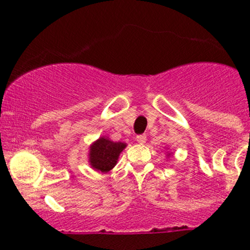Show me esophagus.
<instances>
[{
    "label": "esophagus",
    "mask_w": 250,
    "mask_h": 250,
    "mask_svg": "<svg viewBox=\"0 0 250 250\" xmlns=\"http://www.w3.org/2000/svg\"><path fill=\"white\" fill-rule=\"evenodd\" d=\"M136 141L139 142V143H141V145H143V143L147 141V136H146L145 134L137 135V136H136Z\"/></svg>",
    "instance_id": "34e87169"
}]
</instances>
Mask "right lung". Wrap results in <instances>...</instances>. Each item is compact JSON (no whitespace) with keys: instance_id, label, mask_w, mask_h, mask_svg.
<instances>
[{"instance_id":"right-lung-1","label":"right lung","mask_w":250,"mask_h":250,"mask_svg":"<svg viewBox=\"0 0 250 250\" xmlns=\"http://www.w3.org/2000/svg\"><path fill=\"white\" fill-rule=\"evenodd\" d=\"M125 143L113 142L101 137L93 143L89 153V162L95 170L107 173L115 167L119 155L125 148Z\"/></svg>"}]
</instances>
